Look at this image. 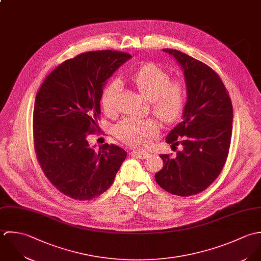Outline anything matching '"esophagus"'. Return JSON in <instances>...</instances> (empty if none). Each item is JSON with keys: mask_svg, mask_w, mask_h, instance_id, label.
<instances>
[{"mask_svg": "<svg viewBox=\"0 0 261 261\" xmlns=\"http://www.w3.org/2000/svg\"><path fill=\"white\" fill-rule=\"evenodd\" d=\"M130 154H131V156L136 157L139 159H144L149 155V153L146 151H136V150L132 151Z\"/></svg>", "mask_w": 261, "mask_h": 261, "instance_id": "obj_1", "label": "esophagus"}]
</instances>
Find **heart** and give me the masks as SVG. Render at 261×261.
Segmentation results:
<instances>
[{
  "instance_id": "heart-1",
  "label": "heart",
  "mask_w": 261,
  "mask_h": 261,
  "mask_svg": "<svg viewBox=\"0 0 261 261\" xmlns=\"http://www.w3.org/2000/svg\"><path fill=\"white\" fill-rule=\"evenodd\" d=\"M170 74L154 63H147L129 75L136 90L150 101L152 113L164 123H172L180 116L187 100L186 85L180 80L170 81ZM117 80L111 82L103 91L101 104L107 113L115 109ZM159 125L153 119L137 120L125 118L114 128L115 135L126 144L140 147L155 136Z\"/></svg>"
}]
</instances>
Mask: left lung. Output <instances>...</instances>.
Masks as SVG:
<instances>
[{"label":"left lung","instance_id":"left-lung-1","mask_svg":"<svg viewBox=\"0 0 261 261\" xmlns=\"http://www.w3.org/2000/svg\"><path fill=\"white\" fill-rule=\"evenodd\" d=\"M184 69L188 100L182 121L166 136L182 149L176 156L161 154L157 184L169 194L189 197L205 191L218 177L229 153L233 108L218 73L204 62L175 49H163Z\"/></svg>","mask_w":261,"mask_h":261}]
</instances>
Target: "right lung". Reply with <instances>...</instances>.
I'll list each match as a JSON object with an SVG mask.
<instances>
[{
  "label": "right lung",
  "instance_id": "add662e5",
  "mask_svg": "<svg viewBox=\"0 0 261 261\" xmlns=\"http://www.w3.org/2000/svg\"><path fill=\"white\" fill-rule=\"evenodd\" d=\"M131 57L116 50L81 53L54 68L36 95L33 138L38 163L53 186L73 200L102 195L127 156L114 144L97 151L87 137L99 129L107 80Z\"/></svg>",
  "mask_w": 261,
  "mask_h": 261
}]
</instances>
